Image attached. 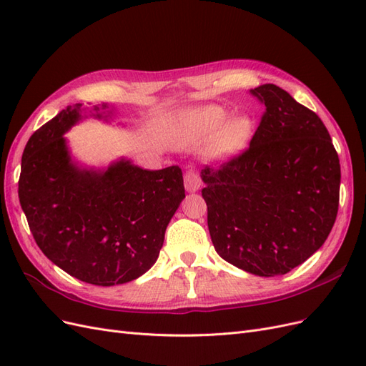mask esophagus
I'll list each match as a JSON object with an SVG mask.
<instances>
[{"label":"esophagus","instance_id":"obj_1","mask_svg":"<svg viewBox=\"0 0 366 366\" xmlns=\"http://www.w3.org/2000/svg\"><path fill=\"white\" fill-rule=\"evenodd\" d=\"M202 186V179L200 174H198L195 169H187L184 174V187L187 192H197Z\"/></svg>","mask_w":366,"mask_h":366}]
</instances>
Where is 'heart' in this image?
Instances as JSON below:
<instances>
[{
	"label": "heart",
	"instance_id": "b5f03b06",
	"mask_svg": "<svg viewBox=\"0 0 366 366\" xmlns=\"http://www.w3.org/2000/svg\"><path fill=\"white\" fill-rule=\"evenodd\" d=\"M224 120V113L219 108L209 107L198 112L194 117L195 131L198 137H207L221 127ZM252 131L250 120L244 116H237L230 119L227 124L218 132L210 152L214 157L224 159L230 157L247 145Z\"/></svg>",
	"mask_w": 366,
	"mask_h": 366
}]
</instances>
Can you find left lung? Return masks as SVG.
I'll return each instance as SVG.
<instances>
[{
  "label": "left lung",
  "instance_id": "8db88e82",
  "mask_svg": "<svg viewBox=\"0 0 366 366\" xmlns=\"http://www.w3.org/2000/svg\"><path fill=\"white\" fill-rule=\"evenodd\" d=\"M250 93L264 113L249 148L202 169L207 227L217 253L235 267L285 274L333 229L340 163L315 112L273 84Z\"/></svg>",
  "mask_w": 366,
  "mask_h": 366
}]
</instances>
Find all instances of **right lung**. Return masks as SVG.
Returning a JSON list of instances; mask_svg holds the SVG:
<instances>
[{
	"mask_svg": "<svg viewBox=\"0 0 366 366\" xmlns=\"http://www.w3.org/2000/svg\"><path fill=\"white\" fill-rule=\"evenodd\" d=\"M81 107L69 105L29 139L19 203L53 264L88 284H125L157 261L164 230L184 198L183 172L179 166L142 169L129 160L107 171L77 168L64 134L81 119Z\"/></svg>",
	"mask_w": 366,
	"mask_h": 366,
	"instance_id": "add662e5",
	"label": "right lung"
}]
</instances>
